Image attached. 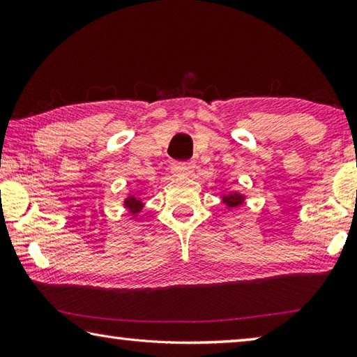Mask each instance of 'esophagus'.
<instances>
[{"mask_svg":"<svg viewBox=\"0 0 357 357\" xmlns=\"http://www.w3.org/2000/svg\"><path fill=\"white\" fill-rule=\"evenodd\" d=\"M172 173L174 176H187L192 173V165L187 162H174L172 165Z\"/></svg>","mask_w":357,"mask_h":357,"instance_id":"obj_1","label":"esophagus"}]
</instances>
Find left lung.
<instances>
[{"instance_id": "obj_1", "label": "left lung", "mask_w": 357, "mask_h": 357, "mask_svg": "<svg viewBox=\"0 0 357 357\" xmlns=\"http://www.w3.org/2000/svg\"><path fill=\"white\" fill-rule=\"evenodd\" d=\"M244 195H241L239 192H229V193H223L222 195V202L227 204L228 209H233V208H238L241 204L244 203Z\"/></svg>"}]
</instances>
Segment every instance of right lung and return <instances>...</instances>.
Segmentation results:
<instances>
[{
	"mask_svg": "<svg viewBox=\"0 0 357 357\" xmlns=\"http://www.w3.org/2000/svg\"><path fill=\"white\" fill-rule=\"evenodd\" d=\"M124 208L129 211L132 217H137V214L143 209V202L140 200V198H137L135 195H129L124 200Z\"/></svg>",
	"mask_w": 357,
	"mask_h": 357,
	"instance_id": "add662e5",
	"label": "right lung"
}]
</instances>
